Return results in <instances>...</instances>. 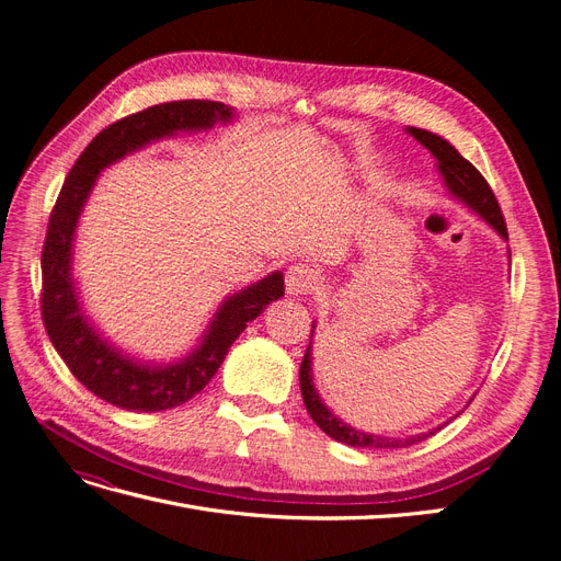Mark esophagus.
<instances>
[{
	"mask_svg": "<svg viewBox=\"0 0 561 561\" xmlns=\"http://www.w3.org/2000/svg\"><path fill=\"white\" fill-rule=\"evenodd\" d=\"M318 285V274L309 264H293L285 274V290L293 297L309 295Z\"/></svg>",
	"mask_w": 561,
	"mask_h": 561,
	"instance_id": "1",
	"label": "esophagus"
}]
</instances>
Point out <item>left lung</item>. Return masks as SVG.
I'll list each match as a JSON object with an SVG mask.
<instances>
[{"mask_svg": "<svg viewBox=\"0 0 561 561\" xmlns=\"http://www.w3.org/2000/svg\"><path fill=\"white\" fill-rule=\"evenodd\" d=\"M404 130L410 133V135H414V140L421 142L435 157V161H437L435 165H437L439 175H443V180H445V186H447L449 196L456 198L458 203H463V206L470 208L474 215H480L484 222L501 236L503 241H507V229H505L503 213L499 208V201H496L494 192H491V186L486 184V180L482 178V173L478 171V168H474L468 159H463L461 154H458L456 147L449 140L439 138V135H435L431 130H423V128H414V126H407ZM507 254H511V250H507ZM313 330H316V322L311 325V336H313ZM311 363H313V348H311V342H309V348H307V353H304V360H301V367H299L301 398H304V404H307V412L316 421V426L322 433H328L330 437H334L336 443H344L348 447H363V449H400V447H412V445L421 443V439L435 435L439 428L447 426L451 419L458 416L456 414L449 421L439 423L437 428H433L428 433L407 435V437H386V435H375V433H363L358 428L348 426L346 421L339 419L330 410V407L322 402L320 393L316 390V383H313V367H311Z\"/></svg>", "mask_w": 561, "mask_h": 561, "instance_id": "8db88e82", "label": "left lung"}]
</instances>
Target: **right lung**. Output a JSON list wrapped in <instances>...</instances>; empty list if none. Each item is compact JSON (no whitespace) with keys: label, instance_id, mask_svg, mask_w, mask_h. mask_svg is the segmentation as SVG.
<instances>
[{"label":"right lung","instance_id":"right-lung-1","mask_svg":"<svg viewBox=\"0 0 561 561\" xmlns=\"http://www.w3.org/2000/svg\"><path fill=\"white\" fill-rule=\"evenodd\" d=\"M233 118V107L213 100H178L122 118L100 130L81 151L50 213L42 252V318L46 332L72 375L93 396L118 410L161 412L192 400L215 377L248 322L285 295L280 271H271L262 280L229 295L213 313L198 344L173 363H149L114 346L93 325L79 299L72 274L75 239L98 175L151 142L173 138L178 133L208 130L215 124H231Z\"/></svg>","mask_w":561,"mask_h":561}]
</instances>
